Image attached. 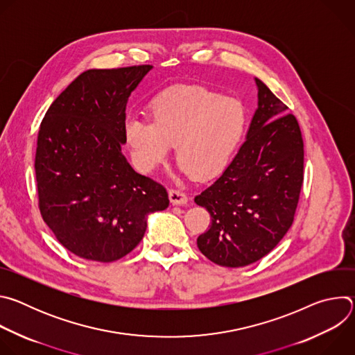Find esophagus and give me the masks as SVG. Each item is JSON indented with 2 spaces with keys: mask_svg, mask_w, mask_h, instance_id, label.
I'll return each instance as SVG.
<instances>
[{
  "mask_svg": "<svg viewBox=\"0 0 355 355\" xmlns=\"http://www.w3.org/2000/svg\"><path fill=\"white\" fill-rule=\"evenodd\" d=\"M168 196H170V200L173 205H185L188 202V196L185 192H182L181 189H177V188H173L168 191Z\"/></svg>",
  "mask_w": 355,
  "mask_h": 355,
  "instance_id": "1",
  "label": "esophagus"
}]
</instances>
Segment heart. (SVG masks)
<instances>
[{
  "label": "heart",
  "mask_w": 355,
  "mask_h": 355,
  "mask_svg": "<svg viewBox=\"0 0 355 355\" xmlns=\"http://www.w3.org/2000/svg\"><path fill=\"white\" fill-rule=\"evenodd\" d=\"M247 111L239 98L202 87L160 94L150 104V119L130 116L125 139L143 171L162 164L175 144L181 167L195 178H209L223 170L241 140Z\"/></svg>",
  "instance_id": "1"
}]
</instances>
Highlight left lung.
Returning a JSON list of instances; mask_svg holds the SVG:
<instances>
[{"instance_id":"left-lung-1","label":"left lung","mask_w":355,"mask_h":355,"mask_svg":"<svg viewBox=\"0 0 355 355\" xmlns=\"http://www.w3.org/2000/svg\"><path fill=\"white\" fill-rule=\"evenodd\" d=\"M259 108L223 174L195 196L212 223L198 248L222 267L267 256L293 223L303 184V139L288 107L259 78Z\"/></svg>"}]
</instances>
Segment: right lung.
<instances>
[{
  "label": "right lung",
  "mask_w": 355,
  "mask_h": 355,
  "mask_svg": "<svg viewBox=\"0 0 355 355\" xmlns=\"http://www.w3.org/2000/svg\"><path fill=\"white\" fill-rule=\"evenodd\" d=\"M150 64L87 70L50 105L37 133L40 215L73 254L112 263L140 243L147 215L167 189L133 171L122 155L126 103Z\"/></svg>",
  "instance_id": "add662e5"
}]
</instances>
